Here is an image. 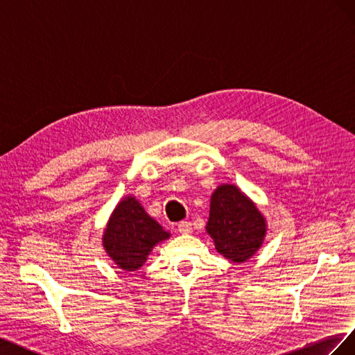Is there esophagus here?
<instances>
[{
    "label": "esophagus",
    "instance_id": "34e87169",
    "mask_svg": "<svg viewBox=\"0 0 355 355\" xmlns=\"http://www.w3.org/2000/svg\"><path fill=\"white\" fill-rule=\"evenodd\" d=\"M178 231L180 234H189L191 232V222L188 220H182L178 223Z\"/></svg>",
    "mask_w": 355,
    "mask_h": 355
}]
</instances>
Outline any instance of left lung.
I'll return each instance as SVG.
<instances>
[{
	"instance_id": "1",
	"label": "left lung",
	"mask_w": 355,
	"mask_h": 355,
	"mask_svg": "<svg viewBox=\"0 0 355 355\" xmlns=\"http://www.w3.org/2000/svg\"><path fill=\"white\" fill-rule=\"evenodd\" d=\"M206 231L218 253L241 263L262 245L266 222L256 204L239 187L223 184L211 194Z\"/></svg>"
}]
</instances>
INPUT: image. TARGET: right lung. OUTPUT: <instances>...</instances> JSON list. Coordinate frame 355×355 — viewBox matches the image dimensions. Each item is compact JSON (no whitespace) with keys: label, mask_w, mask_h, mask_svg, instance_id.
<instances>
[{"label":"right lung","mask_w":355,"mask_h":355,"mask_svg":"<svg viewBox=\"0 0 355 355\" xmlns=\"http://www.w3.org/2000/svg\"><path fill=\"white\" fill-rule=\"evenodd\" d=\"M170 237L161 225L153 219L135 197L128 196L116 204L102 243L106 253L118 268L132 272L141 268L154 245Z\"/></svg>","instance_id":"add662e5"}]
</instances>
